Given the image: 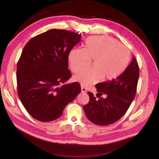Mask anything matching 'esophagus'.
I'll return each mask as SVG.
<instances>
[{"label":"esophagus","instance_id":"1","mask_svg":"<svg viewBox=\"0 0 159 159\" xmlns=\"http://www.w3.org/2000/svg\"><path fill=\"white\" fill-rule=\"evenodd\" d=\"M81 91H82V92H84V93H85V92H86V89L84 87V86H82L81 85Z\"/></svg>","mask_w":159,"mask_h":159}]
</instances>
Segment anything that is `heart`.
Masks as SVG:
<instances>
[{"instance_id":"1","label":"heart","mask_w":159,"mask_h":159,"mask_svg":"<svg viewBox=\"0 0 159 159\" xmlns=\"http://www.w3.org/2000/svg\"><path fill=\"white\" fill-rule=\"evenodd\" d=\"M93 60V68L85 70L74 76V80L88 87L101 80H111L117 78L126 69L131 52L126 46L113 38L93 36L86 40L84 49L75 48L69 54L70 66L74 73L88 67Z\"/></svg>"}]
</instances>
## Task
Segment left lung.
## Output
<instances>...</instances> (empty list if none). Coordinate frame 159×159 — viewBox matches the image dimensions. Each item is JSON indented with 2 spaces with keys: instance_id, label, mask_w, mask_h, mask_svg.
Segmentation results:
<instances>
[{
  "instance_id": "left-lung-1",
  "label": "left lung",
  "mask_w": 159,
  "mask_h": 159,
  "mask_svg": "<svg viewBox=\"0 0 159 159\" xmlns=\"http://www.w3.org/2000/svg\"><path fill=\"white\" fill-rule=\"evenodd\" d=\"M139 77V67L133 57L127 69L117 78L95 85L99 99L88 91L89 103L84 106L86 117L98 125L114 123L125 114L136 94ZM107 95L103 98L100 95ZM99 96H98V95Z\"/></svg>"
}]
</instances>
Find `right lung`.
Segmentation results:
<instances>
[{"label": "right lung", "instance_id": "1", "mask_svg": "<svg viewBox=\"0 0 159 159\" xmlns=\"http://www.w3.org/2000/svg\"><path fill=\"white\" fill-rule=\"evenodd\" d=\"M81 40L78 33L52 29L27 42L17 64L18 97L27 112L38 121L59 118L81 91L78 82L64 85L71 77L68 56Z\"/></svg>", "mask_w": 159, "mask_h": 159}]
</instances>
